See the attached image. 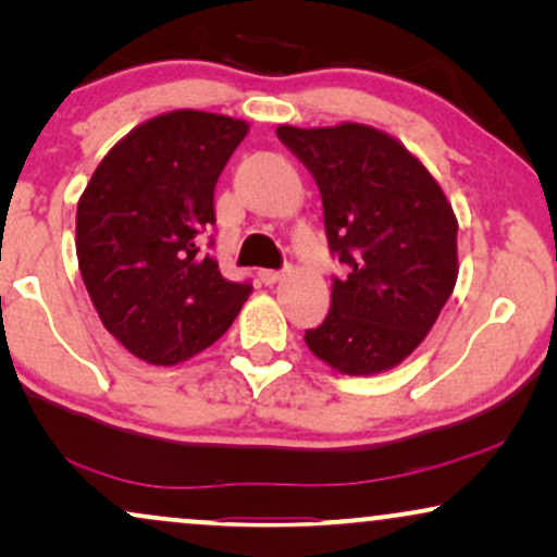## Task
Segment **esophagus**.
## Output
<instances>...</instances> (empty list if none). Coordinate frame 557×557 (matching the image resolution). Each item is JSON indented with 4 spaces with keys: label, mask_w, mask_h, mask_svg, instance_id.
<instances>
[{
    "label": "esophagus",
    "mask_w": 557,
    "mask_h": 557,
    "mask_svg": "<svg viewBox=\"0 0 557 557\" xmlns=\"http://www.w3.org/2000/svg\"><path fill=\"white\" fill-rule=\"evenodd\" d=\"M258 276H261L263 284H276V281H281V276H284V271H273V269H263L258 271Z\"/></svg>",
    "instance_id": "obj_1"
}]
</instances>
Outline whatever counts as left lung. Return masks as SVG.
<instances>
[{
	"label": "left lung",
	"mask_w": 557,
	"mask_h": 557,
	"mask_svg": "<svg viewBox=\"0 0 557 557\" xmlns=\"http://www.w3.org/2000/svg\"><path fill=\"white\" fill-rule=\"evenodd\" d=\"M314 177L332 256L330 314L304 342L345 375L400 364L425 339L459 276V223L444 189L398 139L364 124L278 126Z\"/></svg>",
	"instance_id": "obj_1"
}]
</instances>
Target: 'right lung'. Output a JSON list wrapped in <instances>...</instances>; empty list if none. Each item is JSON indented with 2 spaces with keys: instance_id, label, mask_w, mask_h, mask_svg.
Returning <instances> with one entry per match:
<instances>
[{
  "instance_id": "right-lung-1",
  "label": "right lung",
  "mask_w": 557,
  "mask_h": 557,
  "mask_svg": "<svg viewBox=\"0 0 557 557\" xmlns=\"http://www.w3.org/2000/svg\"><path fill=\"white\" fill-rule=\"evenodd\" d=\"M246 134V121L220 113H162L128 132L81 195L83 284L106 330L144 362L177 364L208 349L253 292L202 256L218 177Z\"/></svg>"
}]
</instances>
